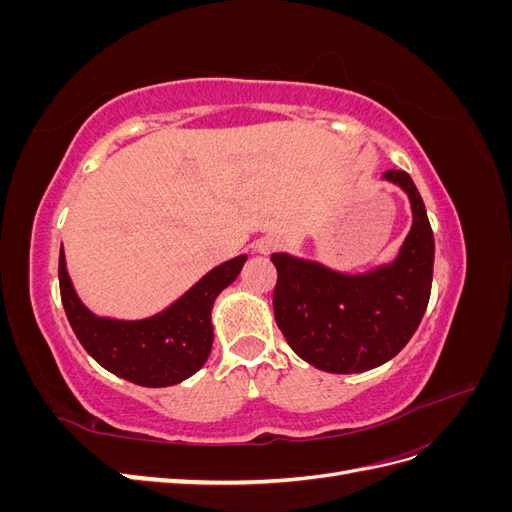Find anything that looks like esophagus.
<instances>
[{
  "label": "esophagus",
  "mask_w": 512,
  "mask_h": 512,
  "mask_svg": "<svg viewBox=\"0 0 512 512\" xmlns=\"http://www.w3.org/2000/svg\"><path fill=\"white\" fill-rule=\"evenodd\" d=\"M277 247H280V241H277L275 237H262L254 243V250L258 254H271L277 250Z\"/></svg>",
  "instance_id": "obj_1"
}]
</instances>
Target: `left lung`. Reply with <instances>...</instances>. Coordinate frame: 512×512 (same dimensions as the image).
<instances>
[{
    "label": "left lung",
    "instance_id": "1",
    "mask_svg": "<svg viewBox=\"0 0 512 512\" xmlns=\"http://www.w3.org/2000/svg\"><path fill=\"white\" fill-rule=\"evenodd\" d=\"M410 200L412 226L389 262L344 273L312 258L271 254L277 269L273 312L288 346L329 374H361L404 348L429 303L433 232L414 181L404 170L380 177Z\"/></svg>",
    "mask_w": 512,
    "mask_h": 512
}]
</instances>
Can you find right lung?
Here are the masks:
<instances>
[{
    "label": "right lung",
    "instance_id": "obj_1",
    "mask_svg": "<svg viewBox=\"0 0 512 512\" xmlns=\"http://www.w3.org/2000/svg\"><path fill=\"white\" fill-rule=\"evenodd\" d=\"M247 254L213 267L162 312L123 320L98 316L76 292L64 245L59 250L61 303L74 335L91 359L111 374L149 389L173 386L205 365L213 344L211 309L220 292L237 280Z\"/></svg>",
    "mask_w": 512,
    "mask_h": 512
}]
</instances>
